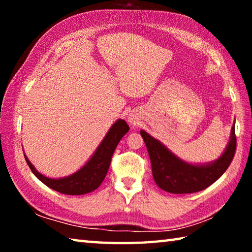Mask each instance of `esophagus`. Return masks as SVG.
<instances>
[{"label": "esophagus", "instance_id": "esophagus-1", "mask_svg": "<svg viewBox=\"0 0 252 252\" xmlns=\"http://www.w3.org/2000/svg\"><path fill=\"white\" fill-rule=\"evenodd\" d=\"M129 121L132 123V125H136V120L134 118H129Z\"/></svg>", "mask_w": 252, "mask_h": 252}]
</instances>
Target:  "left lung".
Returning a JSON list of instances; mask_svg holds the SVG:
<instances>
[{
    "label": "left lung",
    "mask_w": 252,
    "mask_h": 252,
    "mask_svg": "<svg viewBox=\"0 0 252 252\" xmlns=\"http://www.w3.org/2000/svg\"><path fill=\"white\" fill-rule=\"evenodd\" d=\"M140 133L150 157L153 179L162 190L171 193H193L211 186L228 169L237 148V138L234 126H232L231 138L223 155L212 163L193 165L186 163L172 155L163 144L146 131Z\"/></svg>",
    "instance_id": "left-lung-1"
}]
</instances>
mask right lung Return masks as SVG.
<instances>
[{"label":"right lung","mask_w":252,"mask_h":252,"mask_svg":"<svg viewBox=\"0 0 252 252\" xmlns=\"http://www.w3.org/2000/svg\"><path fill=\"white\" fill-rule=\"evenodd\" d=\"M127 131H129V126L126 125V122L125 120H121V119L118 120L111 126L103 141L97 147L94 155L87 162V164L81 168L78 172L66 178L50 179L42 176L33 167L27 156L24 155V158L31 171L35 174V177L51 189L58 191L60 193L69 195L89 193L95 190L96 188H99L102 181L104 180L113 152L116 151L118 143L120 142L122 136Z\"/></svg>","instance_id":"1"}]
</instances>
